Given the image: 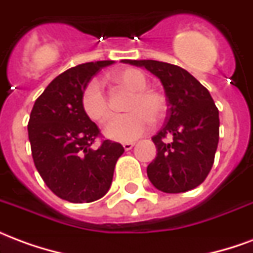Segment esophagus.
<instances>
[{
  "mask_svg": "<svg viewBox=\"0 0 253 253\" xmlns=\"http://www.w3.org/2000/svg\"><path fill=\"white\" fill-rule=\"evenodd\" d=\"M134 145H135L134 142H125L123 143V148H125V150H131L134 148Z\"/></svg>",
  "mask_w": 253,
  "mask_h": 253,
  "instance_id": "esophagus-1",
  "label": "esophagus"
}]
</instances>
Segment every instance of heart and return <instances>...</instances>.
Here are the masks:
<instances>
[{"mask_svg": "<svg viewBox=\"0 0 253 253\" xmlns=\"http://www.w3.org/2000/svg\"><path fill=\"white\" fill-rule=\"evenodd\" d=\"M114 81L132 90L126 108L130 112L112 116L104 127V134L111 139L130 142L148 130L152 121L160 122L167 114V100L156 89L148 88V78L141 70L123 69L114 73ZM81 108L89 119L104 122L110 116V104L103 85L92 78L81 92Z\"/></svg>", "mask_w": 253, "mask_h": 253, "instance_id": "b5f03b06", "label": "heart"}]
</instances>
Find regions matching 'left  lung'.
I'll use <instances>...</instances> for the list:
<instances>
[{
	"label": "left lung",
	"instance_id": "1",
	"mask_svg": "<svg viewBox=\"0 0 253 253\" xmlns=\"http://www.w3.org/2000/svg\"><path fill=\"white\" fill-rule=\"evenodd\" d=\"M160 78L168 111L163 128L152 139L156 159L148 177L157 190L179 194L202 184L211 170L219 139V115L210 92L183 67L159 61H130ZM172 141L167 143L165 138Z\"/></svg>",
	"mask_w": 253,
	"mask_h": 253
}]
</instances>
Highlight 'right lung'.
Segmentation results:
<instances>
[{
    "mask_svg": "<svg viewBox=\"0 0 253 253\" xmlns=\"http://www.w3.org/2000/svg\"><path fill=\"white\" fill-rule=\"evenodd\" d=\"M112 61L88 62L54 78L36 99L28 122V138L36 169L46 186L72 203H89L110 190L114 169L125 149L103 139L96 123L81 108V92Z\"/></svg>",
    "mask_w": 253,
    "mask_h": 253,
    "instance_id": "right-lung-1",
    "label": "right lung"
}]
</instances>
